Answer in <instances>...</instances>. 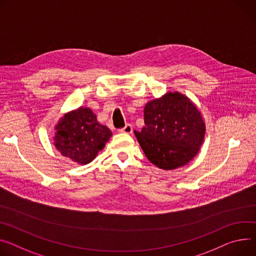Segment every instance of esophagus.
<instances>
[{
	"instance_id": "obj_1",
	"label": "esophagus",
	"mask_w": 256,
	"mask_h": 256,
	"mask_svg": "<svg viewBox=\"0 0 256 256\" xmlns=\"http://www.w3.org/2000/svg\"><path fill=\"white\" fill-rule=\"evenodd\" d=\"M118 132H122V134H132V126L130 124H126L124 128L120 130Z\"/></svg>"
}]
</instances>
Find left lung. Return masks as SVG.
Returning a JSON list of instances; mask_svg holds the SVG:
<instances>
[{"label":"left lung","mask_w":256,"mask_h":256,"mask_svg":"<svg viewBox=\"0 0 256 256\" xmlns=\"http://www.w3.org/2000/svg\"><path fill=\"white\" fill-rule=\"evenodd\" d=\"M145 126L134 130L148 160L160 170H174L198 154L206 132L196 104L178 90L149 101L144 108Z\"/></svg>","instance_id":"1"}]
</instances>
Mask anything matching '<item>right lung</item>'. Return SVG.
I'll use <instances>...</instances> for the list:
<instances>
[{"mask_svg": "<svg viewBox=\"0 0 256 256\" xmlns=\"http://www.w3.org/2000/svg\"><path fill=\"white\" fill-rule=\"evenodd\" d=\"M54 146L76 164H88L104 149L112 132L97 120L88 107L66 112L54 126Z\"/></svg>", "mask_w": 256, "mask_h": 256, "instance_id": "1", "label": "right lung"}]
</instances>
